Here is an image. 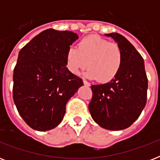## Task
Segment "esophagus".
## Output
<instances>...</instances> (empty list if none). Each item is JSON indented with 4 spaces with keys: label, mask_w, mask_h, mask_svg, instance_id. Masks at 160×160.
Listing matches in <instances>:
<instances>
[{
    "label": "esophagus",
    "mask_w": 160,
    "mask_h": 160,
    "mask_svg": "<svg viewBox=\"0 0 160 160\" xmlns=\"http://www.w3.org/2000/svg\"><path fill=\"white\" fill-rule=\"evenodd\" d=\"M83 82H84V84H85V85H86V86H90V84L88 81H86L85 80H83Z\"/></svg>",
    "instance_id": "1"
}]
</instances>
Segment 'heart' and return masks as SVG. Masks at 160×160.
<instances>
[{"mask_svg":"<svg viewBox=\"0 0 160 160\" xmlns=\"http://www.w3.org/2000/svg\"><path fill=\"white\" fill-rule=\"evenodd\" d=\"M123 55L115 43L96 35L81 39L77 47L68 49L65 64L68 70L77 75L87 65L85 75L89 79H97L99 82H110L121 69Z\"/></svg>","mask_w":160,"mask_h":160,"instance_id":"obj_1","label":"heart"}]
</instances>
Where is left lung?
<instances>
[{"label": "left lung", "instance_id": "8db88e82", "mask_svg": "<svg viewBox=\"0 0 160 160\" xmlns=\"http://www.w3.org/2000/svg\"><path fill=\"white\" fill-rule=\"evenodd\" d=\"M111 37L123 55L119 74L110 82L92 85V100L89 105L94 121L105 129L121 130L129 127L146 105L148 79L144 59L134 46L119 33Z\"/></svg>", "mask_w": 160, "mask_h": 160}]
</instances>
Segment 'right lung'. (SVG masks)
<instances>
[{
	"mask_svg": "<svg viewBox=\"0 0 160 160\" xmlns=\"http://www.w3.org/2000/svg\"><path fill=\"white\" fill-rule=\"evenodd\" d=\"M79 36L47 29L21 49L13 74V100L24 121L35 130L57 126L68 100L82 86V79L66 68L65 56Z\"/></svg>",
	"mask_w": 160,
	"mask_h": 160,
	"instance_id": "obj_1",
	"label": "right lung"
}]
</instances>
